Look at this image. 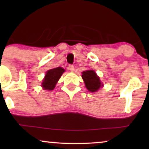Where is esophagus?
Listing matches in <instances>:
<instances>
[{
	"mask_svg": "<svg viewBox=\"0 0 149 149\" xmlns=\"http://www.w3.org/2000/svg\"><path fill=\"white\" fill-rule=\"evenodd\" d=\"M69 69L71 71H74V66H73V65L69 64Z\"/></svg>",
	"mask_w": 149,
	"mask_h": 149,
	"instance_id": "esophagus-1",
	"label": "esophagus"
}]
</instances>
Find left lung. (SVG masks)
<instances>
[{"label":"left lung","mask_w":149,"mask_h":149,"mask_svg":"<svg viewBox=\"0 0 149 149\" xmlns=\"http://www.w3.org/2000/svg\"><path fill=\"white\" fill-rule=\"evenodd\" d=\"M82 78L84 80L87 89L91 92L97 91L102 87L100 78L93 70L83 71Z\"/></svg>","instance_id":"obj_1"}]
</instances>
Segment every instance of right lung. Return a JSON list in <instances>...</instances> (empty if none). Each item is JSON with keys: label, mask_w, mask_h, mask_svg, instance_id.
Masks as SVG:
<instances>
[{"label": "right lung", "mask_w": 149, "mask_h": 149, "mask_svg": "<svg viewBox=\"0 0 149 149\" xmlns=\"http://www.w3.org/2000/svg\"><path fill=\"white\" fill-rule=\"evenodd\" d=\"M64 72V69L61 67L54 68L47 71L42 83V86L44 90H52Z\"/></svg>", "instance_id": "add662e5"}]
</instances>
